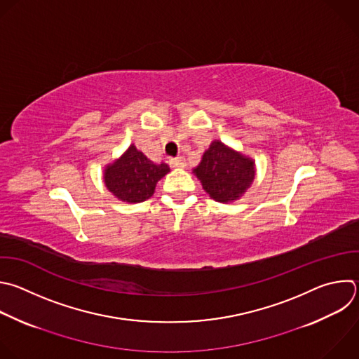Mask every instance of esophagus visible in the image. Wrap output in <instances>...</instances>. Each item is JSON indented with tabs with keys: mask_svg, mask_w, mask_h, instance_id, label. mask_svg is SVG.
<instances>
[{
	"mask_svg": "<svg viewBox=\"0 0 359 359\" xmlns=\"http://www.w3.org/2000/svg\"><path fill=\"white\" fill-rule=\"evenodd\" d=\"M169 165L172 168H186V159L183 156H179V158H175V159H170L169 161Z\"/></svg>",
	"mask_w": 359,
	"mask_h": 359,
	"instance_id": "esophagus-1",
	"label": "esophagus"
}]
</instances>
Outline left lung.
Returning <instances> with one entry per match:
<instances>
[{"instance_id":"left-lung-1","label":"left lung","mask_w":359,"mask_h":359,"mask_svg":"<svg viewBox=\"0 0 359 359\" xmlns=\"http://www.w3.org/2000/svg\"><path fill=\"white\" fill-rule=\"evenodd\" d=\"M193 173L211 198L218 203H232L252 184L255 162L215 140L204 152Z\"/></svg>"}]
</instances>
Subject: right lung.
<instances>
[{
  "mask_svg": "<svg viewBox=\"0 0 359 359\" xmlns=\"http://www.w3.org/2000/svg\"><path fill=\"white\" fill-rule=\"evenodd\" d=\"M169 172L166 163H154L133 144L121 158L105 166L104 183L118 200L142 203L154 194L156 183Z\"/></svg>",
  "mask_w": 359,
  "mask_h": 359,
  "instance_id": "add662e5",
  "label": "right lung"
}]
</instances>
